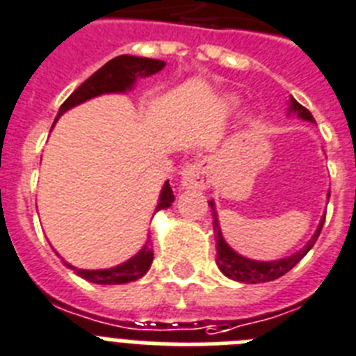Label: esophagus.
<instances>
[{
	"instance_id": "1",
	"label": "esophagus",
	"mask_w": 356,
	"mask_h": 356,
	"mask_svg": "<svg viewBox=\"0 0 356 356\" xmlns=\"http://www.w3.org/2000/svg\"><path fill=\"white\" fill-rule=\"evenodd\" d=\"M181 184L185 187H194V189H207L209 184H211L207 163L203 160L189 163L185 167L184 175H181Z\"/></svg>"
}]
</instances>
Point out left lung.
I'll return each mask as SVG.
<instances>
[{"mask_svg": "<svg viewBox=\"0 0 356 356\" xmlns=\"http://www.w3.org/2000/svg\"><path fill=\"white\" fill-rule=\"evenodd\" d=\"M297 113V117L302 118V120H308V122H315L314 115L309 113L308 109L305 106H300L296 99L290 100V108H288V115ZM330 196V194H327ZM212 209V225H214V236H216V247H218V256H216V263H218V268L227 275V277L234 279V281L239 282H250V284H256V282H268L273 281V279H279L281 275H284L286 272H290L293 266L299 263L302 257L312 250V247L317 241L318 234L323 230L324 220H326V216H324L321 223H318V229L315 230V234L312 236L308 243H306V247L302 250L296 252L293 256H288L284 259H277V261H252L247 259V257L239 256L238 252H234L232 248L227 245V241L221 236L220 230V223H218V216H216V209H214V202H209Z\"/></svg>", "mask_w": 356, "mask_h": 356, "instance_id": "obj_1", "label": "left lung"}]
</instances>
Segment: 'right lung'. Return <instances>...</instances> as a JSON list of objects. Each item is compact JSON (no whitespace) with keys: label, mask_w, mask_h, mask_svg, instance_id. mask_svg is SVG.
Here are the masks:
<instances>
[{"label":"right lung","mask_w":356,"mask_h":356,"mask_svg":"<svg viewBox=\"0 0 356 356\" xmlns=\"http://www.w3.org/2000/svg\"><path fill=\"white\" fill-rule=\"evenodd\" d=\"M165 66L163 60L158 59H147V57H135V56H118L115 59H111L109 63H106L100 70H97L95 74L91 75L88 81H84L77 90L68 97V99L63 102V106L59 108L60 115L68 111L70 108L81 104V102H86L88 99H93L97 95H102V93H122V91L131 90V86L135 84L136 77H147V75H153L156 72ZM175 202V194H172L171 185L169 181H165L162 193H160V200H158L156 211H162V209L171 207V203ZM153 263V248H151V241H145L144 248H142L135 257H131L129 261L122 263V265L113 266V268L106 270H83L75 268V266L68 265L72 270H75L77 275H81L83 279L90 282H95V284H124V282H131L140 279L142 275H145Z\"/></svg>","instance_id":"obj_1"}]
</instances>
